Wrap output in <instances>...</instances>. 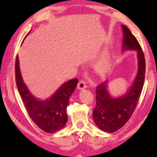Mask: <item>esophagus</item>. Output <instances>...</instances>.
Listing matches in <instances>:
<instances>
[{
  "mask_svg": "<svg viewBox=\"0 0 157 157\" xmlns=\"http://www.w3.org/2000/svg\"><path fill=\"white\" fill-rule=\"evenodd\" d=\"M86 88V82L84 80H81L78 83V88L79 90H82L84 88Z\"/></svg>",
  "mask_w": 157,
  "mask_h": 157,
  "instance_id": "34e87169",
  "label": "esophagus"
}]
</instances>
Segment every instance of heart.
<instances>
[{
    "label": "heart",
    "instance_id": "b5f03b06",
    "mask_svg": "<svg viewBox=\"0 0 157 157\" xmlns=\"http://www.w3.org/2000/svg\"><path fill=\"white\" fill-rule=\"evenodd\" d=\"M109 65V60L106 56H102L98 62V69L101 71H105Z\"/></svg>",
    "mask_w": 157,
    "mask_h": 157
}]
</instances>
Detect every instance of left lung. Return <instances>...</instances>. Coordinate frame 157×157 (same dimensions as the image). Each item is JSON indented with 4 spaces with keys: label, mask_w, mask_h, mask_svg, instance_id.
<instances>
[{
    "label": "left lung",
    "mask_w": 157,
    "mask_h": 157,
    "mask_svg": "<svg viewBox=\"0 0 157 157\" xmlns=\"http://www.w3.org/2000/svg\"><path fill=\"white\" fill-rule=\"evenodd\" d=\"M123 33V51H138V70L134 84L124 96L113 98L107 91L108 82L105 81L96 86V107L93 119L99 129L113 133L124 126L136 108L141 94L145 78L146 63L144 52L137 39L125 25H121Z\"/></svg>",
    "instance_id": "1"
}]
</instances>
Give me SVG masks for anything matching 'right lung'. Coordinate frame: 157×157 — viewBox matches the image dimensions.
Listing matches in <instances>:
<instances>
[{
	"label": "right lung",
	"mask_w": 157,
	"mask_h": 157,
	"mask_svg": "<svg viewBox=\"0 0 157 157\" xmlns=\"http://www.w3.org/2000/svg\"><path fill=\"white\" fill-rule=\"evenodd\" d=\"M15 80L17 87L29 116L40 129L46 133H55L61 129L67 121V106L69 98L75 91L78 79L66 82L52 97L39 101L32 95L23 82L19 70V59H15Z\"/></svg>",
	"instance_id": "add662e5"
}]
</instances>
